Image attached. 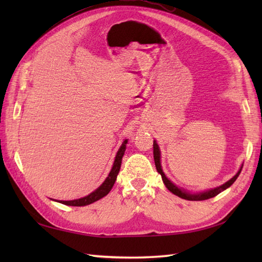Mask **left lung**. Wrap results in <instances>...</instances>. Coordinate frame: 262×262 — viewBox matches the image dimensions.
<instances>
[{"label":"left lung","instance_id":"1","mask_svg":"<svg viewBox=\"0 0 262 262\" xmlns=\"http://www.w3.org/2000/svg\"><path fill=\"white\" fill-rule=\"evenodd\" d=\"M153 154H154L155 168H157L159 173H160L161 176H162V180H163V182H164L165 187L168 188L172 193L177 194L178 197L183 198V199H187V200H206V199H209V198H213V197L217 196V194H219L220 192L224 191L225 189H227L230 186H232L233 183H234V181L237 179V177H238V174L241 173V170H242V168H241L240 171H238L237 173H236L234 177H233L231 180L225 182L224 185H222V186H220V187L211 189V190H208V191L200 192V193H189V192H187V191H185V190H181V189H179L177 186H174L173 183H172V182L168 179V178L165 177L164 172L162 171V168H161V162H160V149H159L158 144H157V142H155V141L153 142ZM242 166H243V165H242Z\"/></svg>","mask_w":262,"mask_h":262}]
</instances>
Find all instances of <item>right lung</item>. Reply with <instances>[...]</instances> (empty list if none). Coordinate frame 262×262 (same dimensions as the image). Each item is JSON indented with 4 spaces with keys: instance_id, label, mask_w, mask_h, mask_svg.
<instances>
[{
    "instance_id": "add662e5",
    "label": "right lung",
    "mask_w": 262,
    "mask_h": 262,
    "mask_svg": "<svg viewBox=\"0 0 262 262\" xmlns=\"http://www.w3.org/2000/svg\"><path fill=\"white\" fill-rule=\"evenodd\" d=\"M126 144H127V140L124 141V143L121 144V146L119 148V151L117 152L115 162L113 165V169H111L109 176L107 177V179L104 180V182L100 186L97 190H94L93 192H91L89 196H85L80 199H75V200H59V203H62L64 205L68 206H86L90 205L97 200L103 198L104 196H107L109 193V191L111 190V188L115 185V181L117 179V176L119 173L120 170V165H121V159L124 157L125 149H126Z\"/></svg>"
}]
</instances>
